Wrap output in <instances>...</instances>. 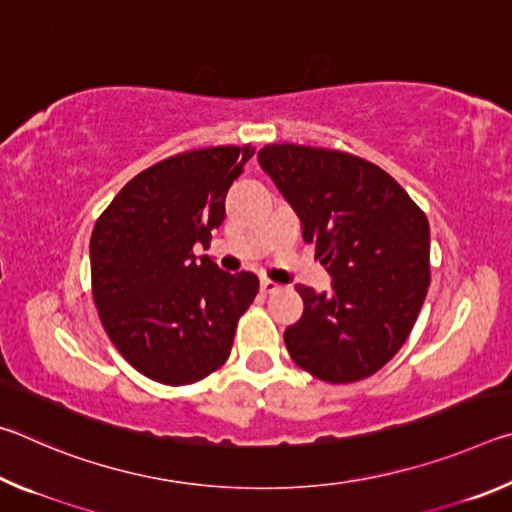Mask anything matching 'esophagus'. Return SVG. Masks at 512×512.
<instances>
[{
	"label": "esophagus",
	"mask_w": 512,
	"mask_h": 512,
	"mask_svg": "<svg viewBox=\"0 0 512 512\" xmlns=\"http://www.w3.org/2000/svg\"><path fill=\"white\" fill-rule=\"evenodd\" d=\"M259 284H262V291H264V293H277V291L282 289L280 284L273 282V280H268V277H262V282H259Z\"/></svg>",
	"instance_id": "obj_1"
}]
</instances>
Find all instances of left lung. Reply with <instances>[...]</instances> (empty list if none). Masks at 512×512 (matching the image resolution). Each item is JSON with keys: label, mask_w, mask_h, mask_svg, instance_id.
I'll return each mask as SVG.
<instances>
[{"label": "left lung", "mask_w": 512, "mask_h": 512, "mask_svg": "<svg viewBox=\"0 0 512 512\" xmlns=\"http://www.w3.org/2000/svg\"><path fill=\"white\" fill-rule=\"evenodd\" d=\"M257 160L332 277L323 293L296 287L305 311L284 329L291 359L329 384L375 375L409 339L427 298V216L384 169L357 155L268 144Z\"/></svg>", "instance_id": "1"}]
</instances>
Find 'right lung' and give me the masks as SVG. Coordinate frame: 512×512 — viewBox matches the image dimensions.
Segmentation results:
<instances>
[{"instance_id":"add662e5","label":"right lung","mask_w":512,"mask_h":512,"mask_svg":"<svg viewBox=\"0 0 512 512\" xmlns=\"http://www.w3.org/2000/svg\"><path fill=\"white\" fill-rule=\"evenodd\" d=\"M250 146H212L153 164L126 183L90 239L92 296L103 329L135 370L185 386L230 357L255 273H225L194 246L225 219V194Z\"/></svg>"}]
</instances>
